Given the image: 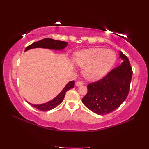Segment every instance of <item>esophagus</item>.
Segmentation results:
<instances>
[{"instance_id":"esophagus-1","label":"esophagus","mask_w":149,"mask_h":149,"mask_svg":"<svg viewBox=\"0 0 149 149\" xmlns=\"http://www.w3.org/2000/svg\"><path fill=\"white\" fill-rule=\"evenodd\" d=\"M83 84V82H81V81H77V82H76V83H75V86H81Z\"/></svg>"}]
</instances>
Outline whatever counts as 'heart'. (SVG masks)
<instances>
[{
	"mask_svg": "<svg viewBox=\"0 0 149 149\" xmlns=\"http://www.w3.org/2000/svg\"><path fill=\"white\" fill-rule=\"evenodd\" d=\"M116 56L113 51L100 48L81 50L75 54L74 62L83 68V75L89 81L102 77L113 67Z\"/></svg>",
	"mask_w": 149,
	"mask_h": 149,
	"instance_id": "b5f03b06",
	"label": "heart"
}]
</instances>
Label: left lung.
Returning <instances> with one entry per match:
<instances>
[{
  "label": "left lung",
  "instance_id": "8db88e82",
  "mask_svg": "<svg viewBox=\"0 0 149 149\" xmlns=\"http://www.w3.org/2000/svg\"><path fill=\"white\" fill-rule=\"evenodd\" d=\"M122 63L102 79L88 85V93L82 99L87 108L97 115L113 112L127 98L132 75L127 56L119 51Z\"/></svg>",
  "mask_w": 149,
  "mask_h": 149
}]
</instances>
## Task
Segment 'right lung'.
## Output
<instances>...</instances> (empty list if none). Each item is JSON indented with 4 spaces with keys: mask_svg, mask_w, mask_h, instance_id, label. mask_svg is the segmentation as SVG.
<instances>
[{
    "mask_svg": "<svg viewBox=\"0 0 149 149\" xmlns=\"http://www.w3.org/2000/svg\"><path fill=\"white\" fill-rule=\"evenodd\" d=\"M67 45L68 43L66 42L55 40L51 38H45L42 40H40L38 42H34L32 44H31L30 45L26 47V49H25V52L27 51L28 50L34 48H44L52 49L55 50H62L67 46ZM74 81H70L69 83L66 84L65 88H63L62 91L55 98H54L51 100H50L46 103L41 104H33L28 102L27 101V102L29 103L31 106L34 107V108L38 110L43 111H47L51 110L54 108H55L56 106H58L59 104H61L62 102V101L65 96V93L66 91L74 88Z\"/></svg>",
    "mask_w": 149,
    "mask_h": 149,
    "instance_id": "obj_1",
    "label": "right lung"
}]
</instances>
